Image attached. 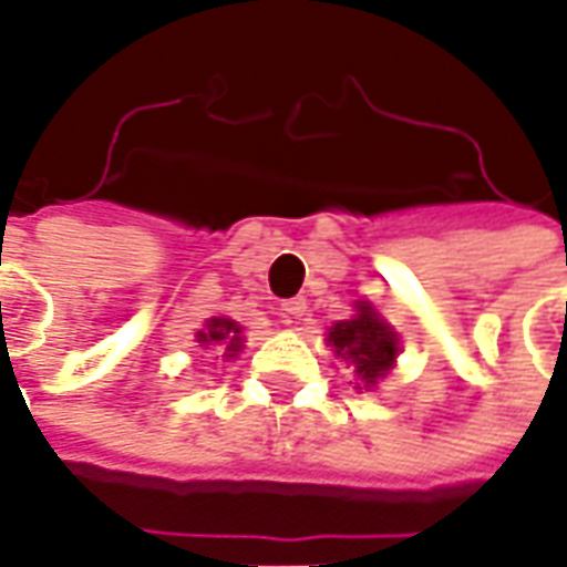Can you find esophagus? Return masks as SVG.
<instances>
[{
  "instance_id": "obj_1",
  "label": "esophagus",
  "mask_w": 567,
  "mask_h": 567,
  "mask_svg": "<svg viewBox=\"0 0 567 567\" xmlns=\"http://www.w3.org/2000/svg\"><path fill=\"white\" fill-rule=\"evenodd\" d=\"M303 312H307V300H303V297H295V300H285L282 309H279V316H282V321L300 319Z\"/></svg>"
}]
</instances>
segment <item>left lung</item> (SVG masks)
Masks as SVG:
<instances>
[{
  "label": "left lung",
  "instance_id": "1",
  "mask_svg": "<svg viewBox=\"0 0 567 567\" xmlns=\"http://www.w3.org/2000/svg\"><path fill=\"white\" fill-rule=\"evenodd\" d=\"M328 346L355 368V389L370 392L394 368L401 340L389 321L368 300H358L355 316L328 328Z\"/></svg>",
  "mask_w": 567,
  "mask_h": 567
}]
</instances>
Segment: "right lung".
I'll use <instances>...</instances> for the list:
<instances>
[{"label":"right lung","mask_w":567,"mask_h":567,"mask_svg":"<svg viewBox=\"0 0 567 567\" xmlns=\"http://www.w3.org/2000/svg\"><path fill=\"white\" fill-rule=\"evenodd\" d=\"M197 343L203 349H218L221 358H236L243 349V328L234 319L215 316L203 324V331H197Z\"/></svg>","instance_id":"right-lung-1"}]
</instances>
